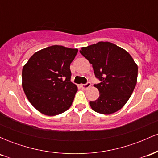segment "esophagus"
I'll return each mask as SVG.
<instances>
[{"label":"esophagus","mask_w":158,"mask_h":158,"mask_svg":"<svg viewBox=\"0 0 158 158\" xmlns=\"http://www.w3.org/2000/svg\"><path fill=\"white\" fill-rule=\"evenodd\" d=\"M90 85H91V84H90V82H88V83H87V84L81 85V88H82L83 90H86V89H88V88H90Z\"/></svg>","instance_id":"esophagus-1"}]
</instances>
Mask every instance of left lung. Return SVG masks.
I'll return each instance as SVG.
<instances>
[{
	"label": "left lung",
	"instance_id": "left-lung-1",
	"mask_svg": "<svg viewBox=\"0 0 158 158\" xmlns=\"http://www.w3.org/2000/svg\"><path fill=\"white\" fill-rule=\"evenodd\" d=\"M80 53L89 61L96 77L101 81L94 85L99 97L90 101V108L102 114L118 111L128 102L137 84L138 68L133 58L108 41L81 48Z\"/></svg>",
	"mask_w": 158,
	"mask_h": 158
}]
</instances>
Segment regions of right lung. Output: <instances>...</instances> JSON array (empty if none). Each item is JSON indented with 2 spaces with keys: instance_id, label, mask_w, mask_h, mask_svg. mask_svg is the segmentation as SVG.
<instances>
[{
  "instance_id": "1",
  "label": "right lung",
  "mask_w": 158,
  "mask_h": 158,
  "mask_svg": "<svg viewBox=\"0 0 158 158\" xmlns=\"http://www.w3.org/2000/svg\"><path fill=\"white\" fill-rule=\"evenodd\" d=\"M77 52V49L53 45L35 52L23 65V90L40 113L56 116L71 106L78 88L70 81V65Z\"/></svg>"
}]
</instances>
